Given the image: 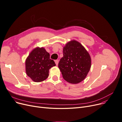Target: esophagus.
Instances as JSON below:
<instances>
[{
    "label": "esophagus",
    "instance_id": "34e87169",
    "mask_svg": "<svg viewBox=\"0 0 122 122\" xmlns=\"http://www.w3.org/2000/svg\"><path fill=\"white\" fill-rule=\"evenodd\" d=\"M54 61H55V64L56 65H57L58 64V63H59V61L58 60H55Z\"/></svg>",
    "mask_w": 122,
    "mask_h": 122
}]
</instances>
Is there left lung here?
Segmentation results:
<instances>
[{
    "label": "left lung",
    "mask_w": 122,
    "mask_h": 122,
    "mask_svg": "<svg viewBox=\"0 0 122 122\" xmlns=\"http://www.w3.org/2000/svg\"><path fill=\"white\" fill-rule=\"evenodd\" d=\"M63 57L58 67L63 78L72 84H77L86 77L91 66L90 54L84 47L76 40L67 43L63 47Z\"/></svg>",
    "instance_id": "left-lung-1"
}]
</instances>
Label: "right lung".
I'll use <instances>...</instances> for the list:
<instances>
[{
	"label": "right lung",
	"instance_id": "obj_1",
	"mask_svg": "<svg viewBox=\"0 0 122 122\" xmlns=\"http://www.w3.org/2000/svg\"><path fill=\"white\" fill-rule=\"evenodd\" d=\"M50 56L43 47H36L29 54L25 60V71L33 81L39 82L46 80L49 75V70L56 65Z\"/></svg>",
	"mask_w": 122,
	"mask_h": 122
}]
</instances>
